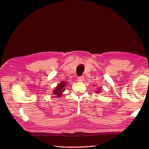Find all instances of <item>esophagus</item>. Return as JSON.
<instances>
[{"instance_id":"esophagus-1","label":"esophagus","mask_w":149,"mask_h":149,"mask_svg":"<svg viewBox=\"0 0 149 149\" xmlns=\"http://www.w3.org/2000/svg\"><path fill=\"white\" fill-rule=\"evenodd\" d=\"M84 77L83 76H81V77H79L77 78V81H79V82H81L84 80Z\"/></svg>"}]
</instances>
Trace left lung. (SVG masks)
Returning a JSON list of instances; mask_svg holds the SVG:
<instances>
[{
    "label": "left lung",
    "mask_w": 149,
    "mask_h": 149,
    "mask_svg": "<svg viewBox=\"0 0 149 149\" xmlns=\"http://www.w3.org/2000/svg\"><path fill=\"white\" fill-rule=\"evenodd\" d=\"M101 88H99V89H98V90H97V91L96 92L97 93H100V90H101Z\"/></svg>",
    "instance_id": "8db88e82"
}]
</instances>
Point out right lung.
<instances>
[{
	"label": "right lung",
	"mask_w": 149,
	"mask_h": 149,
	"mask_svg": "<svg viewBox=\"0 0 149 149\" xmlns=\"http://www.w3.org/2000/svg\"><path fill=\"white\" fill-rule=\"evenodd\" d=\"M65 85H66V83L65 82H62L54 90L53 93H54V94L55 95L56 97L59 98V97H61L62 95V93L65 90V88H64Z\"/></svg>",
	"instance_id": "obj_1"
}]
</instances>
